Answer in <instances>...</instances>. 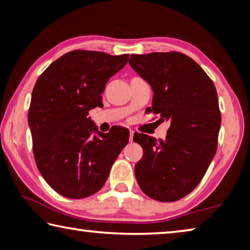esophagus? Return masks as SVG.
<instances>
[{
  "mask_svg": "<svg viewBox=\"0 0 250 250\" xmlns=\"http://www.w3.org/2000/svg\"><path fill=\"white\" fill-rule=\"evenodd\" d=\"M133 134H134V131L133 130H130V138H129V141L130 142L133 141Z\"/></svg>",
  "mask_w": 250,
  "mask_h": 250,
  "instance_id": "34e87169",
  "label": "esophagus"
}]
</instances>
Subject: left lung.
I'll return each instance as SVG.
<instances>
[{
    "mask_svg": "<svg viewBox=\"0 0 250 250\" xmlns=\"http://www.w3.org/2000/svg\"><path fill=\"white\" fill-rule=\"evenodd\" d=\"M129 64L152 88L150 112L171 122L164 140L134 133L143 149L135 177L149 197L177 201L196 188L216 153L222 121L216 89L184 54L131 55Z\"/></svg>",
    "mask_w": 250,
    "mask_h": 250,
    "instance_id": "obj_1",
    "label": "left lung"
}]
</instances>
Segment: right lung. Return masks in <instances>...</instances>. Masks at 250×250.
<instances>
[{"mask_svg": "<svg viewBox=\"0 0 250 250\" xmlns=\"http://www.w3.org/2000/svg\"><path fill=\"white\" fill-rule=\"evenodd\" d=\"M128 58L73 50L37 79L28 111L34 158L45 181L62 196L76 200L98 192L129 141L125 128L104 134L88 117L103 104L105 83Z\"/></svg>", "mask_w": 250, "mask_h": 250, "instance_id": "1", "label": "right lung"}]
</instances>
